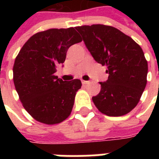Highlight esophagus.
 I'll use <instances>...</instances> for the list:
<instances>
[{"instance_id":"obj_1","label":"esophagus","mask_w":159,"mask_h":159,"mask_svg":"<svg viewBox=\"0 0 159 159\" xmlns=\"http://www.w3.org/2000/svg\"><path fill=\"white\" fill-rule=\"evenodd\" d=\"M82 84H88L89 83V81H84V80H82Z\"/></svg>"}]
</instances>
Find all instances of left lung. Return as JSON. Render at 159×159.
I'll use <instances>...</instances> for the list:
<instances>
[{
	"instance_id": "obj_1",
	"label": "left lung",
	"mask_w": 159,
	"mask_h": 159,
	"mask_svg": "<svg viewBox=\"0 0 159 159\" xmlns=\"http://www.w3.org/2000/svg\"><path fill=\"white\" fill-rule=\"evenodd\" d=\"M96 62L106 65L108 79L100 82L95 106L108 116H121L133 110L145 89L148 62L138 43L118 29L104 25L76 27Z\"/></svg>"
}]
</instances>
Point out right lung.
<instances>
[{
  "label": "right lung",
  "instance_id": "1",
  "mask_svg": "<svg viewBox=\"0 0 159 159\" xmlns=\"http://www.w3.org/2000/svg\"><path fill=\"white\" fill-rule=\"evenodd\" d=\"M81 41L75 28L50 29L31 36L17 55L14 84L23 106L36 120L54 125L71 114L82 82L62 81L54 73L70 46Z\"/></svg>",
  "mask_w": 159,
  "mask_h": 159
}]
</instances>
